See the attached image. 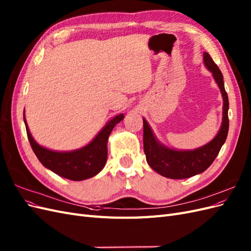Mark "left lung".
Here are the masks:
<instances>
[{
    "mask_svg": "<svg viewBox=\"0 0 251 251\" xmlns=\"http://www.w3.org/2000/svg\"><path fill=\"white\" fill-rule=\"evenodd\" d=\"M203 62L211 72L223 97L222 124L214 139L195 150L171 149L156 138L149 123L143 118V149L147 161L155 172L166 178L185 179L206 171L218 156L228 134L229 102L222 72L207 52L203 53Z\"/></svg>",
    "mask_w": 251,
    "mask_h": 251,
    "instance_id": "1",
    "label": "left lung"
}]
</instances>
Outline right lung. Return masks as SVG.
I'll return each instance as SVG.
<instances>
[{"mask_svg": "<svg viewBox=\"0 0 251 251\" xmlns=\"http://www.w3.org/2000/svg\"><path fill=\"white\" fill-rule=\"evenodd\" d=\"M124 117V114H119L109 120L95 136V138L87 146L73 151H59L44 148L34 140L27 126L24 111L27 136L37 159L46 169L60 177L73 181L92 178L104 168L108 157L107 143L109 136L114 126L120 123Z\"/></svg>", "mask_w": 251, "mask_h": 251, "instance_id": "1", "label": "right lung"}]
</instances>
